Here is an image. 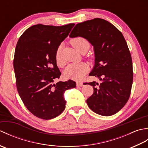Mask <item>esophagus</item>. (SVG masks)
I'll list each match as a JSON object with an SVG mask.
<instances>
[{
	"instance_id": "1",
	"label": "esophagus",
	"mask_w": 148,
	"mask_h": 148,
	"mask_svg": "<svg viewBox=\"0 0 148 148\" xmlns=\"http://www.w3.org/2000/svg\"><path fill=\"white\" fill-rule=\"evenodd\" d=\"M76 85L78 87H81V86H83V83L82 82H77L76 83Z\"/></svg>"
}]
</instances>
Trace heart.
<instances>
[{"mask_svg": "<svg viewBox=\"0 0 148 148\" xmlns=\"http://www.w3.org/2000/svg\"><path fill=\"white\" fill-rule=\"evenodd\" d=\"M72 46L77 51L84 54L88 51L90 48V42L87 39L81 37H75L71 40ZM56 60L57 64L60 65H63L61 56L60 49L58 48L56 52ZM88 71V65L85 63H79V64H72L69 65L64 71V76L66 78L69 79L79 81L82 79Z\"/></svg>", "mask_w": 148, "mask_h": 148, "instance_id": "1", "label": "heart"}]
</instances>
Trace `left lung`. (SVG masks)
<instances>
[{"mask_svg": "<svg viewBox=\"0 0 148 148\" xmlns=\"http://www.w3.org/2000/svg\"><path fill=\"white\" fill-rule=\"evenodd\" d=\"M69 37H82L93 46L95 64L89 76L102 82L88 83L93 88L88 106L100 115L116 114L127 102L133 82L132 60L122 33L109 21L95 18L77 23Z\"/></svg>", "mask_w": 148, "mask_h": 148, "instance_id": "8db88e82", "label": "left lung"}]
</instances>
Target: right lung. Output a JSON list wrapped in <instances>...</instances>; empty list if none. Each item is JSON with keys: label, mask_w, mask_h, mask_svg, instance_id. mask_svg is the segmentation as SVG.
<instances>
[{"label": "right lung", "mask_w": 148, "mask_h": 148, "mask_svg": "<svg viewBox=\"0 0 148 148\" xmlns=\"http://www.w3.org/2000/svg\"><path fill=\"white\" fill-rule=\"evenodd\" d=\"M74 23L55 27L35 25L20 36L13 61L19 95L29 111L37 118L51 119L64 111V92L76 86L72 80L54 83L61 75L56 52Z\"/></svg>", "instance_id": "obj_1"}]
</instances>
